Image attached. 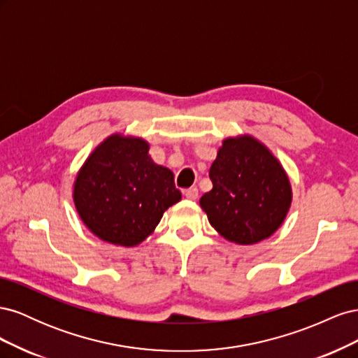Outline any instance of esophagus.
<instances>
[{
    "mask_svg": "<svg viewBox=\"0 0 358 358\" xmlns=\"http://www.w3.org/2000/svg\"><path fill=\"white\" fill-rule=\"evenodd\" d=\"M183 196H185L188 200H197L199 199V189L196 187L188 188L183 191Z\"/></svg>",
    "mask_w": 358,
    "mask_h": 358,
    "instance_id": "34e87169",
    "label": "esophagus"
}]
</instances>
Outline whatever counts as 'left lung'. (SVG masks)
Listing matches in <instances>:
<instances>
[{
	"instance_id": "left-lung-1",
	"label": "left lung",
	"mask_w": 358,
	"mask_h": 358,
	"mask_svg": "<svg viewBox=\"0 0 358 358\" xmlns=\"http://www.w3.org/2000/svg\"><path fill=\"white\" fill-rule=\"evenodd\" d=\"M209 178L213 188L200 206L227 241L252 245L284 222L291 204L289 180L279 161L251 136L224 140Z\"/></svg>"
}]
</instances>
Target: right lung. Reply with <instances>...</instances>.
<instances>
[{
	"label": "right lung",
	"mask_w": 358,
	"mask_h": 358,
	"mask_svg": "<svg viewBox=\"0 0 358 358\" xmlns=\"http://www.w3.org/2000/svg\"><path fill=\"white\" fill-rule=\"evenodd\" d=\"M142 138L110 136L74 182V204L101 241L134 246L154 231L162 213L180 200L173 173L148 155Z\"/></svg>",
	"instance_id": "add662e5"
}]
</instances>
